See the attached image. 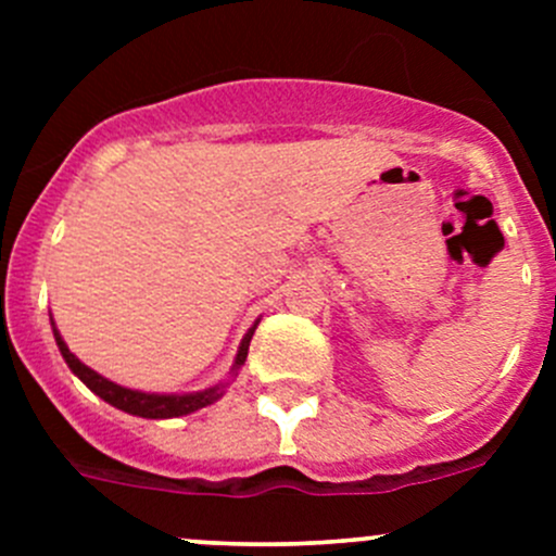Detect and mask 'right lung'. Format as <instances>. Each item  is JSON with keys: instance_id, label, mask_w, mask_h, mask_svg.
<instances>
[{"instance_id": "1", "label": "right lung", "mask_w": 556, "mask_h": 556, "mask_svg": "<svg viewBox=\"0 0 556 556\" xmlns=\"http://www.w3.org/2000/svg\"><path fill=\"white\" fill-rule=\"evenodd\" d=\"M255 328H257V323L244 333L242 344H239V352H237V363H233L231 371H239V368L244 366L247 350H250V339H252V333H255ZM53 336H55V344H59V350H61V357H64L66 366L72 368V374H75V377L80 379L88 390L97 392L102 401L110 403V406L121 408V412H126V414H134V417L172 419V417H182V414H193V412H199V408L215 403L217 397L223 395V387H226V384H215V387H210V390L182 392V395H155V392L128 390V387L110 382V379H104L102 374L91 371L86 363L77 361V357L70 352V346L64 344V339H61L59 330H55V325H53Z\"/></svg>"}]
</instances>
